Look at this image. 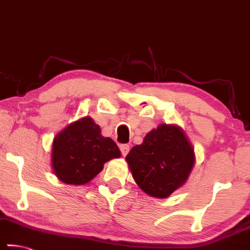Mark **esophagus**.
<instances>
[{"label":"esophagus","mask_w":250,"mask_h":250,"mask_svg":"<svg viewBox=\"0 0 250 250\" xmlns=\"http://www.w3.org/2000/svg\"><path fill=\"white\" fill-rule=\"evenodd\" d=\"M119 149H121V151H122V154L125 157V155L129 152V146L128 144H122V146H119Z\"/></svg>","instance_id":"1"}]
</instances>
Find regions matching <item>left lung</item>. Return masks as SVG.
Returning <instances> with one entry per match:
<instances>
[{
  "instance_id": "left-lung-1",
  "label": "left lung",
  "mask_w": 250,
  "mask_h": 250,
  "mask_svg": "<svg viewBox=\"0 0 250 250\" xmlns=\"http://www.w3.org/2000/svg\"><path fill=\"white\" fill-rule=\"evenodd\" d=\"M126 162L144 193L166 198L182 187L195 164V153L179 126L161 124L132 147Z\"/></svg>"
}]
</instances>
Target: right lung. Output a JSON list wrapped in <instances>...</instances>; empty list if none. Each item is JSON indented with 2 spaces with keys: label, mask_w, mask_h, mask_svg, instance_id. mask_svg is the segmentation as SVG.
Here are the masks:
<instances>
[{
  "label": "right lung",
  "mask_w": 250,
  "mask_h": 250,
  "mask_svg": "<svg viewBox=\"0 0 250 250\" xmlns=\"http://www.w3.org/2000/svg\"><path fill=\"white\" fill-rule=\"evenodd\" d=\"M121 157L116 143L101 135L91 117L66 126L53 141L52 167L57 178L70 185H84L104 169V165Z\"/></svg>",
  "instance_id": "1"
}]
</instances>
